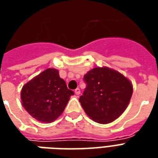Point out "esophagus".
Wrapping results in <instances>:
<instances>
[{"label": "esophagus", "instance_id": "1", "mask_svg": "<svg viewBox=\"0 0 158 158\" xmlns=\"http://www.w3.org/2000/svg\"><path fill=\"white\" fill-rule=\"evenodd\" d=\"M74 93H75V95H77V96H78V95H79V94H80V89H79V88H77V89L74 90Z\"/></svg>", "mask_w": 158, "mask_h": 158}]
</instances>
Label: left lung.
Masks as SVG:
<instances>
[{
  "instance_id": "8db88e82",
  "label": "left lung",
  "mask_w": 158,
  "mask_h": 158,
  "mask_svg": "<svg viewBox=\"0 0 158 158\" xmlns=\"http://www.w3.org/2000/svg\"><path fill=\"white\" fill-rule=\"evenodd\" d=\"M84 80L86 88L79 102L95 122L109 123L125 111L132 96L133 86L122 73L107 67H98L89 70Z\"/></svg>"
}]
</instances>
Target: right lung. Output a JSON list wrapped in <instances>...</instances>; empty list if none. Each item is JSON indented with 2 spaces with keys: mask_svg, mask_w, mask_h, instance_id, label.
Returning <instances> with one entry per match:
<instances>
[{
  "mask_svg": "<svg viewBox=\"0 0 158 158\" xmlns=\"http://www.w3.org/2000/svg\"><path fill=\"white\" fill-rule=\"evenodd\" d=\"M73 91L55 69H47L23 86L22 105L36 120L43 123L55 121L65 109Z\"/></svg>",
  "mask_w": 158,
  "mask_h": 158,
  "instance_id": "obj_1",
  "label": "right lung"
}]
</instances>
